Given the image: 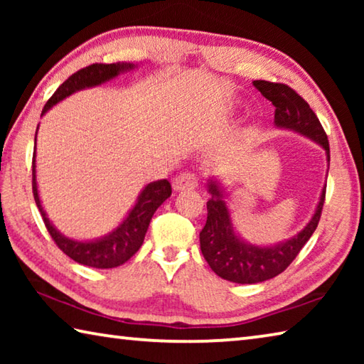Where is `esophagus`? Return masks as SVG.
Returning <instances> with one entry per match:
<instances>
[{
  "mask_svg": "<svg viewBox=\"0 0 364 364\" xmlns=\"http://www.w3.org/2000/svg\"><path fill=\"white\" fill-rule=\"evenodd\" d=\"M197 186H199V180H197L193 173H183L180 176H176L173 180V189L176 191V193L196 189Z\"/></svg>",
  "mask_w": 364,
  "mask_h": 364,
  "instance_id": "esophagus-1",
  "label": "esophagus"
}]
</instances>
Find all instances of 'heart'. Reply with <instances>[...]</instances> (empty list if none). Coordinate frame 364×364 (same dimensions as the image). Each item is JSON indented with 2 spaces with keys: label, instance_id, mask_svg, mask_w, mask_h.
<instances>
[{
  "label": "heart",
  "instance_id": "1",
  "mask_svg": "<svg viewBox=\"0 0 364 364\" xmlns=\"http://www.w3.org/2000/svg\"><path fill=\"white\" fill-rule=\"evenodd\" d=\"M231 109H232L231 106H230V107H228V109H226V112H231Z\"/></svg>",
  "mask_w": 364,
  "mask_h": 364
}]
</instances>
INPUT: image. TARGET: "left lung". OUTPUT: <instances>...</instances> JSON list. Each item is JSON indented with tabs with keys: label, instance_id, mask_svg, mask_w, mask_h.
<instances>
[{
	"label": "left lung",
	"instance_id": "8db88e82",
	"mask_svg": "<svg viewBox=\"0 0 364 364\" xmlns=\"http://www.w3.org/2000/svg\"><path fill=\"white\" fill-rule=\"evenodd\" d=\"M254 86L276 107L274 127L299 133L321 146L329 164L328 136L308 102L287 85L255 80ZM207 191L210 194V200L207 202V223L199 236L202 255L215 274L237 284L268 281L292 263L316 230L326 196L324 186L310 221L295 236L276 244L257 245L245 241L234 226L231 208L228 205V194L220 178H208Z\"/></svg>",
	"mask_w": 364,
	"mask_h": 364
}]
</instances>
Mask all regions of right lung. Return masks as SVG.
Here are the masks:
<instances>
[{"mask_svg":"<svg viewBox=\"0 0 364 364\" xmlns=\"http://www.w3.org/2000/svg\"><path fill=\"white\" fill-rule=\"evenodd\" d=\"M134 69H138V65L132 63L93 64L85 67V69L73 73L72 77L67 78L65 82L59 86L56 93L51 96V100L46 102L41 117L45 115L48 110H51L56 106L58 102L64 101L65 97L72 96L73 93H77V91L96 88V86L112 82V80H115L119 75L133 72ZM36 133H38V128H36ZM36 133L32 170L33 197L36 207H38L43 217V221H45L48 231L54 239V242L58 244V247L63 250L67 257H70L72 260L91 268H115L130 260L144 242V236L147 232V228H149L152 215L156 213L157 208L171 196V186L168 180H157L146 184L138 194V199L134 202V205L128 210L127 217L123 218L120 221V225L114 228L110 232L95 239L69 237L53 225V221L48 218L46 210L41 205L38 183H36Z\"/></svg>","mask_w":364,"mask_h":364,"instance_id":"right-lung-1","label":"right lung"}]
</instances>
